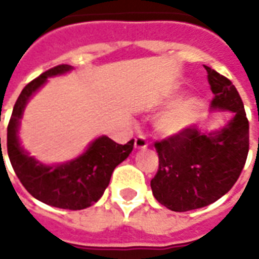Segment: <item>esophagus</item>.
Instances as JSON below:
<instances>
[{
  "mask_svg": "<svg viewBox=\"0 0 259 259\" xmlns=\"http://www.w3.org/2000/svg\"><path fill=\"white\" fill-rule=\"evenodd\" d=\"M134 148L137 150L146 149V148H148V141H146L144 136H138V137L136 138V141H134Z\"/></svg>",
  "mask_w": 259,
  "mask_h": 259,
  "instance_id": "esophagus-1",
  "label": "esophagus"
}]
</instances>
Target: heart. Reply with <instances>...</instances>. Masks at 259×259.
<instances>
[{
	"mask_svg": "<svg viewBox=\"0 0 259 259\" xmlns=\"http://www.w3.org/2000/svg\"><path fill=\"white\" fill-rule=\"evenodd\" d=\"M199 110L200 102L196 98H187L158 117L156 121V129L162 136L179 134L196 121Z\"/></svg>",
	"mask_w": 259,
	"mask_h": 259,
	"instance_id": "1",
	"label": "heart"
}]
</instances>
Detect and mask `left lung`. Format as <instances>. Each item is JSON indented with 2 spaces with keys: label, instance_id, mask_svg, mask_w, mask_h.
Masks as SVG:
<instances>
[{
  "label": "left lung",
  "instance_id": "left-lung-1",
  "mask_svg": "<svg viewBox=\"0 0 259 259\" xmlns=\"http://www.w3.org/2000/svg\"><path fill=\"white\" fill-rule=\"evenodd\" d=\"M213 93L211 107L231 111L222 129L203 133L189 126L154 142L158 170L150 187L158 203L185 212L211 204L233 188L249 153V121L237 89L230 79L204 66Z\"/></svg>",
  "mask_w": 259,
  "mask_h": 259
}]
</instances>
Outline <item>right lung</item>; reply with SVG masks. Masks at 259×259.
I'll return each instance as SVG.
<instances>
[{"mask_svg":"<svg viewBox=\"0 0 259 259\" xmlns=\"http://www.w3.org/2000/svg\"><path fill=\"white\" fill-rule=\"evenodd\" d=\"M71 70L72 67L68 64H60L42 72L24 87L8 125L6 146L14 172L32 196L58 208L83 209L101 199L115 166L132 153L134 140L119 145L111 138L102 136L94 140L79 157L58 165H47L30 157L28 152L22 149L18 140L20 121L32 95L46 84L48 78L66 74Z\"/></svg>","mask_w":259,"mask_h":259,"instance_id":"obj_1","label":"right lung"}]
</instances>
